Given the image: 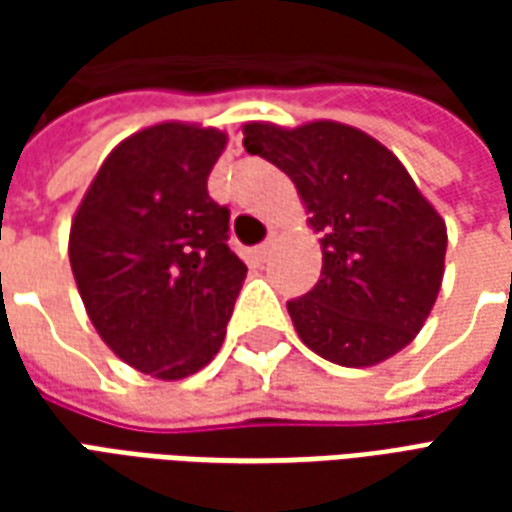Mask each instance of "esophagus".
Segmentation results:
<instances>
[{
  "label": "esophagus",
  "mask_w": 512,
  "mask_h": 512,
  "mask_svg": "<svg viewBox=\"0 0 512 512\" xmlns=\"http://www.w3.org/2000/svg\"><path fill=\"white\" fill-rule=\"evenodd\" d=\"M271 249H274V238H268V241H263V244L257 246L255 249L257 260H266V257L271 255Z\"/></svg>",
  "instance_id": "obj_1"
}]
</instances>
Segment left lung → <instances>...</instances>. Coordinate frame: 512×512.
Returning <instances> with one entry per match:
<instances>
[{
	"instance_id": "left-lung-1",
	"label": "left lung",
	"mask_w": 512,
	"mask_h": 512,
	"mask_svg": "<svg viewBox=\"0 0 512 512\" xmlns=\"http://www.w3.org/2000/svg\"><path fill=\"white\" fill-rule=\"evenodd\" d=\"M244 147L296 183L321 233V279L288 301L307 348L343 367L384 362L433 310L447 227L381 142L343 123L244 126Z\"/></svg>"
}]
</instances>
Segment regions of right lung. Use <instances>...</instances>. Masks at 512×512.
<instances>
[{
	"instance_id": "obj_1",
	"label": "right lung",
	"mask_w": 512,
	"mask_h": 512,
	"mask_svg": "<svg viewBox=\"0 0 512 512\" xmlns=\"http://www.w3.org/2000/svg\"><path fill=\"white\" fill-rule=\"evenodd\" d=\"M227 136L161 123L109 153L71 227V268L90 321L123 362L175 381L222 348L246 277L230 208L208 194Z\"/></svg>"
}]
</instances>
